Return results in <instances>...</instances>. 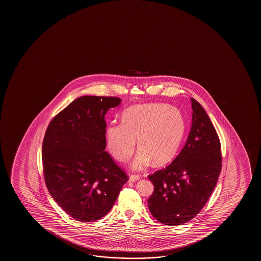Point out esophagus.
<instances>
[{
  "label": "esophagus",
  "mask_w": 261,
  "mask_h": 261,
  "mask_svg": "<svg viewBox=\"0 0 261 261\" xmlns=\"http://www.w3.org/2000/svg\"><path fill=\"white\" fill-rule=\"evenodd\" d=\"M140 176L137 175H130V177H129V181L130 182H136L137 180H139Z\"/></svg>",
  "instance_id": "esophagus-1"
}]
</instances>
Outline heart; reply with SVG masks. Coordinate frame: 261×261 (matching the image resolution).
Segmentation results:
<instances>
[{
    "label": "heart",
    "mask_w": 261,
    "mask_h": 261,
    "mask_svg": "<svg viewBox=\"0 0 261 261\" xmlns=\"http://www.w3.org/2000/svg\"><path fill=\"white\" fill-rule=\"evenodd\" d=\"M185 128L182 113L177 109L166 104H143L126 110L121 123H110L105 137L108 150L120 162L128 160L138 139L140 150L132 168L141 170L151 160L155 165L171 161L181 144Z\"/></svg>",
    "instance_id": "obj_1"
}]
</instances>
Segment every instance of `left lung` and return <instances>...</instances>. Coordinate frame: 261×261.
<instances>
[{
    "label": "left lung",
    "instance_id": "left-lung-1",
    "mask_svg": "<svg viewBox=\"0 0 261 261\" xmlns=\"http://www.w3.org/2000/svg\"><path fill=\"white\" fill-rule=\"evenodd\" d=\"M193 118L189 136L171 164L149 179L154 192L148 200L150 213L164 225L190 221L206 204L221 172V144L206 111L191 98Z\"/></svg>",
    "mask_w": 261,
    "mask_h": 261
}]
</instances>
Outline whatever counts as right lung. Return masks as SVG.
Here are the masks:
<instances>
[{
    "mask_svg": "<svg viewBox=\"0 0 261 261\" xmlns=\"http://www.w3.org/2000/svg\"><path fill=\"white\" fill-rule=\"evenodd\" d=\"M118 97H79L56 115L42 148L43 175L54 200L80 222L109 213L128 176L105 151V114Z\"/></svg>",
    "mask_w": 261,
    "mask_h": 261,
    "instance_id": "right-lung-1",
    "label": "right lung"
}]
</instances>
